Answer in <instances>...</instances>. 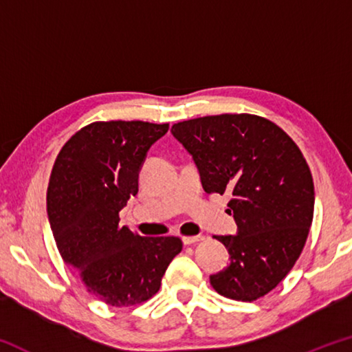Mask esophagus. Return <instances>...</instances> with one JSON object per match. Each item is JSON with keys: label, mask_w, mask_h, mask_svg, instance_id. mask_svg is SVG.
<instances>
[{"label": "esophagus", "mask_w": 352, "mask_h": 352, "mask_svg": "<svg viewBox=\"0 0 352 352\" xmlns=\"http://www.w3.org/2000/svg\"><path fill=\"white\" fill-rule=\"evenodd\" d=\"M205 236H184L183 237V243L184 245H190V243H195V242H200L204 241Z\"/></svg>", "instance_id": "obj_1"}]
</instances>
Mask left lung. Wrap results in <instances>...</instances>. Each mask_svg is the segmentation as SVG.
Returning a JSON list of instances; mask_svg holds the SVG:
<instances>
[{"label":"left lung","instance_id":"1","mask_svg":"<svg viewBox=\"0 0 352 352\" xmlns=\"http://www.w3.org/2000/svg\"><path fill=\"white\" fill-rule=\"evenodd\" d=\"M208 194L230 192L236 234L216 236L230 253L211 285L253 301L283 281L300 258L314 217V182L298 146L269 119L219 115L174 124Z\"/></svg>","mask_w":352,"mask_h":352}]
</instances>
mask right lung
<instances>
[{"label":"right lung","instance_id":"right-lung-1","mask_svg":"<svg viewBox=\"0 0 352 352\" xmlns=\"http://www.w3.org/2000/svg\"><path fill=\"white\" fill-rule=\"evenodd\" d=\"M169 124L93 122L71 136L52 168L47 217L63 261L90 294L133 306L157 294L180 237H142L121 226L119 211L138 194L147 152Z\"/></svg>","mask_w":352,"mask_h":352}]
</instances>
